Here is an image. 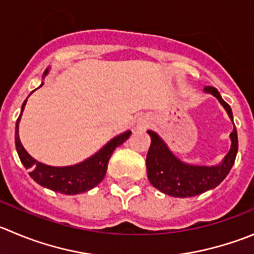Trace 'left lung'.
Returning a JSON list of instances; mask_svg holds the SVG:
<instances>
[{
    "label": "left lung",
    "instance_id": "8db88e82",
    "mask_svg": "<svg viewBox=\"0 0 254 254\" xmlns=\"http://www.w3.org/2000/svg\"><path fill=\"white\" fill-rule=\"evenodd\" d=\"M205 92L218 99L233 122L232 109L222 99L218 90L213 87H205ZM151 144L146 156L147 179L150 184L165 195L174 197H191L217 187L225 180L235 164L238 151L237 130L231 132V149L220 165L216 166H196L185 164L177 159L167 147L164 140L152 130H147Z\"/></svg>",
    "mask_w": 254,
    "mask_h": 254
}]
</instances>
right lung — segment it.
<instances>
[{
    "label": "right lung",
    "instance_id": "obj_1",
    "mask_svg": "<svg viewBox=\"0 0 254 254\" xmlns=\"http://www.w3.org/2000/svg\"><path fill=\"white\" fill-rule=\"evenodd\" d=\"M47 73H48V69H46L44 72L43 78L46 77ZM41 85H43V83ZM26 102L27 99L22 104L21 114L17 119L14 141H16V149L18 152L19 160L26 169L31 170L29 176L41 186L53 190L56 192L64 193V195H77V193L87 192L89 190L94 189L98 184H100V181L105 176L108 162L112 157L113 151L130 136L131 131L127 130V131L115 136L105 146H103L97 154L79 164L63 167L49 166V165H44L34 160L22 146L21 140H19L18 124L21 120L22 112L26 107Z\"/></svg>",
    "mask_w": 254,
    "mask_h": 254
}]
</instances>
